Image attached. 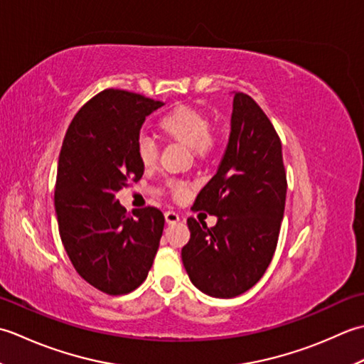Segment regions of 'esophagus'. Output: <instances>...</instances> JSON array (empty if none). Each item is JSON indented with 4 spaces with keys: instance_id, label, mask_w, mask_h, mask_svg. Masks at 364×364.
I'll list each match as a JSON object with an SVG mask.
<instances>
[{
    "instance_id": "esophagus-1",
    "label": "esophagus",
    "mask_w": 364,
    "mask_h": 364,
    "mask_svg": "<svg viewBox=\"0 0 364 364\" xmlns=\"http://www.w3.org/2000/svg\"><path fill=\"white\" fill-rule=\"evenodd\" d=\"M165 220H166L168 225H174L181 220V217H179V213H176L173 210H168V212H165Z\"/></svg>"
}]
</instances>
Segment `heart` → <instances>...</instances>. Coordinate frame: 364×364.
Wrapping results in <instances>:
<instances>
[{
    "label": "heart",
    "instance_id": "1",
    "mask_svg": "<svg viewBox=\"0 0 364 364\" xmlns=\"http://www.w3.org/2000/svg\"><path fill=\"white\" fill-rule=\"evenodd\" d=\"M209 124L210 119L204 111L181 105L163 114L157 122V129L163 138L187 146L193 157L204 161L212 157L220 143L218 132L212 129ZM136 154L146 168H151L157 163V146L149 138L141 136L138 139ZM168 187L176 199H182L188 193V183L183 181H171Z\"/></svg>",
    "mask_w": 364,
    "mask_h": 364
}]
</instances>
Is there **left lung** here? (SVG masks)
Masks as SVG:
<instances>
[{
    "mask_svg": "<svg viewBox=\"0 0 364 364\" xmlns=\"http://www.w3.org/2000/svg\"><path fill=\"white\" fill-rule=\"evenodd\" d=\"M286 190L275 127L250 95L235 92L223 160L193 204V210L209 212L218 221L207 228L187 220L190 240L182 262L199 291L232 299L262 278L277 250Z\"/></svg>",
    "mask_w": 364,
    "mask_h": 364,
    "instance_id": "obj_1",
    "label": "left lung"
}]
</instances>
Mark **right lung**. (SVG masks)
<instances>
[{
    "mask_svg": "<svg viewBox=\"0 0 364 364\" xmlns=\"http://www.w3.org/2000/svg\"><path fill=\"white\" fill-rule=\"evenodd\" d=\"M161 105L105 89L80 108L63 141L55 190L59 235L78 275L108 295L135 291L160 245L163 213L144 207L130 215L116 193L143 176L139 130Z\"/></svg>",
    "mask_w": 364,
    "mask_h": 364,
    "instance_id": "1",
    "label": "right lung"
}]
</instances>
